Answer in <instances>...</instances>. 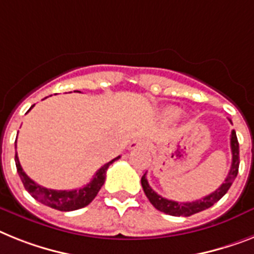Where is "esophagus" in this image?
Returning <instances> with one entry per match:
<instances>
[{
	"label": "esophagus",
	"mask_w": 254,
	"mask_h": 254,
	"mask_svg": "<svg viewBox=\"0 0 254 254\" xmlns=\"http://www.w3.org/2000/svg\"><path fill=\"white\" fill-rule=\"evenodd\" d=\"M148 145L144 139H136L129 144V149H136V148H145Z\"/></svg>",
	"instance_id": "esophagus-1"
}]
</instances>
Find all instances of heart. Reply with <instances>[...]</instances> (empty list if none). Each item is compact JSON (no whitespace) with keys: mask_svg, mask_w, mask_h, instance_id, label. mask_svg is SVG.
Here are the masks:
<instances>
[{"mask_svg":"<svg viewBox=\"0 0 254 254\" xmlns=\"http://www.w3.org/2000/svg\"><path fill=\"white\" fill-rule=\"evenodd\" d=\"M180 113L182 112L177 108H167L166 110H165V115H166L169 119H177L180 115Z\"/></svg>","mask_w":254,"mask_h":254,"instance_id":"1","label":"heart"}]
</instances>
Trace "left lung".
Returning a JSON list of instances; mask_svg holds the SVG:
<instances>
[{
    "instance_id": "obj_1",
    "label": "left lung",
    "mask_w": 254,
    "mask_h": 254,
    "mask_svg": "<svg viewBox=\"0 0 254 254\" xmlns=\"http://www.w3.org/2000/svg\"><path fill=\"white\" fill-rule=\"evenodd\" d=\"M230 122H231V121H230ZM231 169L228 171V175L225 179V182H223L221 187L218 188V190H215L213 193L207 194V196H205V197L201 198V200L192 201V202H177V201L167 200V198L162 197V196H160L158 193H156V192L150 188L149 183H148V180H146L145 174H144L141 178L142 190L145 192L148 200L150 201V204L156 207L157 210L163 211V213H166V214L174 215V217H180V215H183V217H190V215L192 214H196L198 211H202L205 210V209H207V207L213 206L217 201L221 200V198L227 193V190H230V187H231V184L234 183L235 178L238 177L240 160H239V142L238 137H236L235 129H232L231 132Z\"/></svg>"
}]
</instances>
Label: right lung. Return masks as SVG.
Here are the masks:
<instances>
[{"instance_id": "right-lung-1", "label": "right lung", "mask_w": 254, "mask_h": 254, "mask_svg": "<svg viewBox=\"0 0 254 254\" xmlns=\"http://www.w3.org/2000/svg\"><path fill=\"white\" fill-rule=\"evenodd\" d=\"M33 108V106H31ZM31 110V109H29ZM119 157L112 160L110 162L105 163L101 169L97 170V173L94 174L93 179L84 186L83 188L79 190H48V188L39 186L35 183L31 178L23 171L20 162H19L18 154L15 153V165L16 170L22 183L27 190H28L31 196L35 200L40 201L41 204L47 205V206L53 207L57 210L61 211H71V210H77L81 207L87 206L88 204H91L96 196H97L98 190H101L102 184L105 183L106 179V171H108L109 166L112 165L114 161L118 160Z\"/></svg>"}]
</instances>
